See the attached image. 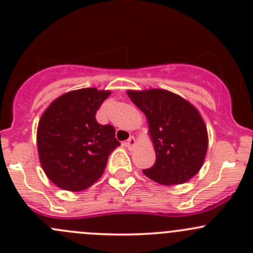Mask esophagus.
I'll return each mask as SVG.
<instances>
[{
  "mask_svg": "<svg viewBox=\"0 0 253 253\" xmlns=\"http://www.w3.org/2000/svg\"><path fill=\"white\" fill-rule=\"evenodd\" d=\"M125 144H126V147L128 148V149H131V148H133L134 144H136V138H134L133 136H131L128 139H127V142L125 143Z\"/></svg>",
  "mask_w": 253,
  "mask_h": 253,
  "instance_id": "obj_1",
  "label": "esophagus"
}]
</instances>
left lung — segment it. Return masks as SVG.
I'll return each instance as SVG.
<instances>
[{
	"label": "left lung",
	"mask_w": 253,
	"mask_h": 253,
	"mask_svg": "<svg viewBox=\"0 0 253 253\" xmlns=\"http://www.w3.org/2000/svg\"><path fill=\"white\" fill-rule=\"evenodd\" d=\"M144 112L157 159L143 174L165 186L180 185L202 168L208 134L197 109L181 96L164 89L127 91Z\"/></svg>",
	"instance_id": "8db88e82"
}]
</instances>
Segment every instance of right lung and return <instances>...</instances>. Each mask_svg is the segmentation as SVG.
Segmentation results:
<instances>
[{
    "label": "right lung",
    "instance_id": "obj_1",
    "mask_svg": "<svg viewBox=\"0 0 253 253\" xmlns=\"http://www.w3.org/2000/svg\"><path fill=\"white\" fill-rule=\"evenodd\" d=\"M109 90L84 88L53 100L38 126V153L50 181L67 191H83L105 170L120 142L111 125H100L95 114Z\"/></svg>",
    "mask_w": 253,
    "mask_h": 253
}]
</instances>
